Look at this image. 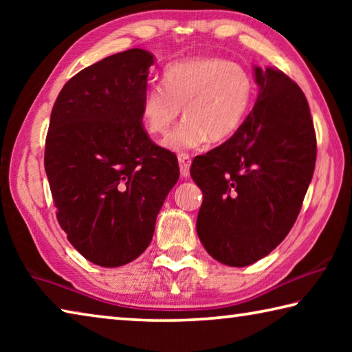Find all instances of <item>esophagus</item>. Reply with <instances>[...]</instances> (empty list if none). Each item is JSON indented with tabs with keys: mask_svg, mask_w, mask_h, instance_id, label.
<instances>
[{
	"mask_svg": "<svg viewBox=\"0 0 352 352\" xmlns=\"http://www.w3.org/2000/svg\"><path fill=\"white\" fill-rule=\"evenodd\" d=\"M178 164H180V174L183 178L189 177V168H190V158L186 153L178 155Z\"/></svg>",
	"mask_w": 352,
	"mask_h": 352,
	"instance_id": "obj_1",
	"label": "esophagus"
}]
</instances>
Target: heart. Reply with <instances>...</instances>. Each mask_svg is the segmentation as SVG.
I'll return each instance as SVG.
<instances>
[{
	"label": "heart",
	"instance_id": "obj_1",
	"mask_svg": "<svg viewBox=\"0 0 352 352\" xmlns=\"http://www.w3.org/2000/svg\"><path fill=\"white\" fill-rule=\"evenodd\" d=\"M163 87H148L142 93L140 116L147 133L163 136L183 107L184 121L163 141L174 152L234 136L254 94L250 71L222 57H190L169 63L163 69Z\"/></svg>",
	"mask_w": 352,
	"mask_h": 352
}]
</instances>
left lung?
<instances>
[{"label":"left lung","mask_w":352,"mask_h":352,"mask_svg":"<svg viewBox=\"0 0 352 352\" xmlns=\"http://www.w3.org/2000/svg\"><path fill=\"white\" fill-rule=\"evenodd\" d=\"M258 99L223 144L195 157L204 192L200 242L214 259L245 267L275 250L294 226L312 180L317 138L307 99L281 69L254 67Z\"/></svg>","instance_id":"1"}]
</instances>
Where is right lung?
<instances>
[{
  "label": "right lung",
  "mask_w": 352,
  "mask_h": 352,
  "mask_svg": "<svg viewBox=\"0 0 352 352\" xmlns=\"http://www.w3.org/2000/svg\"><path fill=\"white\" fill-rule=\"evenodd\" d=\"M148 51L118 52L65 83L51 111L45 170L57 220L83 258L121 267L144 252L180 169L148 138L140 104Z\"/></svg>",
  "instance_id": "obj_1"
}]
</instances>
